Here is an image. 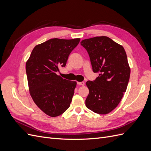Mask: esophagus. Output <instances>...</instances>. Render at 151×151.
Instances as JSON below:
<instances>
[{
  "mask_svg": "<svg viewBox=\"0 0 151 151\" xmlns=\"http://www.w3.org/2000/svg\"><path fill=\"white\" fill-rule=\"evenodd\" d=\"M77 84L80 86H84L85 83L84 82H77Z\"/></svg>",
  "mask_w": 151,
  "mask_h": 151,
  "instance_id": "1",
  "label": "esophagus"
}]
</instances>
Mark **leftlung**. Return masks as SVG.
<instances>
[{
	"instance_id": "obj_1",
	"label": "left lung",
	"mask_w": 151,
	"mask_h": 151,
	"mask_svg": "<svg viewBox=\"0 0 151 151\" xmlns=\"http://www.w3.org/2000/svg\"><path fill=\"white\" fill-rule=\"evenodd\" d=\"M81 45L89 54L93 72L99 74L94 81L86 82L89 93L86 106L96 113L108 114L120 103L130 79L125 49L104 36L85 39Z\"/></svg>"
}]
</instances>
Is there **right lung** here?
Wrapping results in <instances>:
<instances>
[{
	"label": "right lung",
	"instance_id": "obj_1",
	"mask_svg": "<svg viewBox=\"0 0 151 151\" xmlns=\"http://www.w3.org/2000/svg\"><path fill=\"white\" fill-rule=\"evenodd\" d=\"M80 38H53L33 48L26 63L31 96L47 115L56 117L69 108L77 83L57 74L59 67L66 65L68 56Z\"/></svg>",
	"mask_w": 151,
	"mask_h": 151
}]
</instances>
